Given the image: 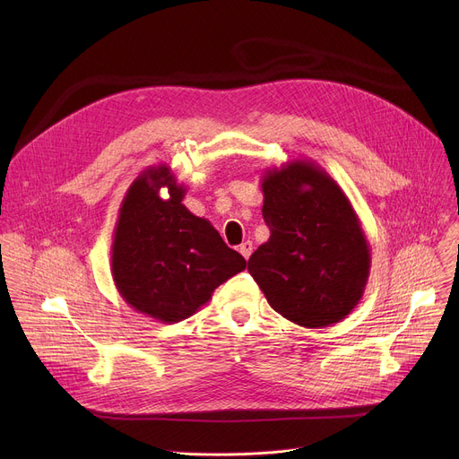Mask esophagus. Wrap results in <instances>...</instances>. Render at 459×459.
<instances>
[{
    "label": "esophagus",
    "mask_w": 459,
    "mask_h": 459,
    "mask_svg": "<svg viewBox=\"0 0 459 459\" xmlns=\"http://www.w3.org/2000/svg\"><path fill=\"white\" fill-rule=\"evenodd\" d=\"M239 253H242L244 258L247 260L251 256V253H253V244L251 242H244L242 246H239Z\"/></svg>",
    "instance_id": "1"
}]
</instances>
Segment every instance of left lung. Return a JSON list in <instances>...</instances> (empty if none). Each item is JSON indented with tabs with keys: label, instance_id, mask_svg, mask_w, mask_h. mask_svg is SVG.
<instances>
[{
	"label": "left lung",
	"instance_id": "8db88e82",
	"mask_svg": "<svg viewBox=\"0 0 459 459\" xmlns=\"http://www.w3.org/2000/svg\"><path fill=\"white\" fill-rule=\"evenodd\" d=\"M262 193L270 238L247 270L268 303L308 329L344 320L370 275V247L346 193L310 160L264 169Z\"/></svg>",
	"mask_w": 459,
	"mask_h": 459
}]
</instances>
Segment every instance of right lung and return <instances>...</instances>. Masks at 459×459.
I'll use <instances>...</instances> for the list:
<instances>
[{
    "instance_id": "1",
    "label": "right lung",
    "mask_w": 459,
    "mask_h": 459,
    "mask_svg": "<svg viewBox=\"0 0 459 459\" xmlns=\"http://www.w3.org/2000/svg\"><path fill=\"white\" fill-rule=\"evenodd\" d=\"M186 191L169 165L147 167L128 187L113 230L111 275L120 298L163 324L195 315L247 266L208 220L182 204Z\"/></svg>"
}]
</instances>
